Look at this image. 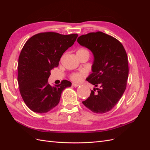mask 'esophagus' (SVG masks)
Instances as JSON below:
<instances>
[{
  "label": "esophagus",
  "instance_id": "1",
  "mask_svg": "<svg viewBox=\"0 0 150 150\" xmlns=\"http://www.w3.org/2000/svg\"><path fill=\"white\" fill-rule=\"evenodd\" d=\"M72 86H74V87H78V86H79V84H76V83H72Z\"/></svg>",
  "mask_w": 150,
  "mask_h": 150
}]
</instances>
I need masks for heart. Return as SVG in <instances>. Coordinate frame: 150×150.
Masks as SVG:
<instances>
[{
	"instance_id": "heart-1",
	"label": "heart",
	"mask_w": 150,
	"mask_h": 150,
	"mask_svg": "<svg viewBox=\"0 0 150 150\" xmlns=\"http://www.w3.org/2000/svg\"><path fill=\"white\" fill-rule=\"evenodd\" d=\"M78 51H86V52H88L87 50L84 49H79ZM86 72L84 70H82L80 72H74V73H72L71 76H70V78L71 79L74 81V82H79V81L82 79L84 76H86Z\"/></svg>"
}]
</instances>
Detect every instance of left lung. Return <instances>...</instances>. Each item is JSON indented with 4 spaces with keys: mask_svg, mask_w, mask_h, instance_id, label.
<instances>
[{
    "mask_svg": "<svg viewBox=\"0 0 150 150\" xmlns=\"http://www.w3.org/2000/svg\"><path fill=\"white\" fill-rule=\"evenodd\" d=\"M77 40L94 56L93 72L86 81L95 88L83 103L95 113L107 112L118 102L126 88L129 69L125 49L118 40L102 32L82 35Z\"/></svg>",
    "mask_w": 150,
    "mask_h": 150,
    "instance_id": "left-lung-1",
    "label": "left lung"
}]
</instances>
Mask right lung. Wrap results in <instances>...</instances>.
Instances as JSON below:
<instances>
[{
    "label": "right lung",
    "instance_id": "right-lung-1",
    "mask_svg": "<svg viewBox=\"0 0 150 150\" xmlns=\"http://www.w3.org/2000/svg\"><path fill=\"white\" fill-rule=\"evenodd\" d=\"M78 36L48 32L33 35L24 44L18 61L17 81L21 96L30 110L38 113L51 110L59 103L62 91L71 86L67 80L51 86L48 78Z\"/></svg>",
    "mask_w": 150,
    "mask_h": 150
}]
</instances>
